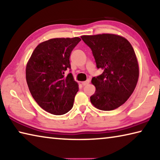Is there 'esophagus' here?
<instances>
[{
	"label": "esophagus",
	"mask_w": 160,
	"mask_h": 160,
	"mask_svg": "<svg viewBox=\"0 0 160 160\" xmlns=\"http://www.w3.org/2000/svg\"><path fill=\"white\" fill-rule=\"evenodd\" d=\"M90 83V80H87L86 81H84V82H82V84L83 85H88V84Z\"/></svg>",
	"instance_id": "obj_1"
}]
</instances>
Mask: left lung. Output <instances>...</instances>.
Instances as JSON below:
<instances>
[{"instance_id": "obj_1", "label": "left lung", "mask_w": 160, "mask_h": 160, "mask_svg": "<svg viewBox=\"0 0 160 160\" xmlns=\"http://www.w3.org/2000/svg\"><path fill=\"white\" fill-rule=\"evenodd\" d=\"M97 68L104 71L91 82L95 92L90 97L94 107L112 111L123 104L133 92L139 78V66L133 48L126 38L113 34L83 35Z\"/></svg>"}]
</instances>
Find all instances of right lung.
Returning a JSON list of instances; mask_svg holds the SVG:
<instances>
[{"instance_id":"add662e5","label":"right lung","mask_w":160,"mask_h":160,"mask_svg":"<svg viewBox=\"0 0 160 160\" xmlns=\"http://www.w3.org/2000/svg\"><path fill=\"white\" fill-rule=\"evenodd\" d=\"M81 41L79 37L54 38L35 48L26 66V80L32 96L40 107L54 115L72 109L78 83L71 72L70 56Z\"/></svg>"}]
</instances>
